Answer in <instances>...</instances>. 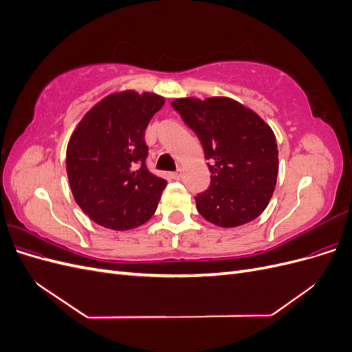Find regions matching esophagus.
Here are the masks:
<instances>
[{"label": "esophagus", "instance_id": "obj_1", "mask_svg": "<svg viewBox=\"0 0 352 352\" xmlns=\"http://www.w3.org/2000/svg\"><path fill=\"white\" fill-rule=\"evenodd\" d=\"M182 175H184V170H182V168H177L176 172H173V173H172V177H173V179H176V180H179L180 177H182Z\"/></svg>", "mask_w": 352, "mask_h": 352}]
</instances>
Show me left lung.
<instances>
[{"instance_id": "left-lung-1", "label": "left lung", "mask_w": 352, "mask_h": 352, "mask_svg": "<svg viewBox=\"0 0 352 352\" xmlns=\"http://www.w3.org/2000/svg\"><path fill=\"white\" fill-rule=\"evenodd\" d=\"M172 107L197 133L210 160V188L195 197L199 214L220 228L257 219L278 180L279 151L272 127L226 97L177 98Z\"/></svg>"}]
</instances>
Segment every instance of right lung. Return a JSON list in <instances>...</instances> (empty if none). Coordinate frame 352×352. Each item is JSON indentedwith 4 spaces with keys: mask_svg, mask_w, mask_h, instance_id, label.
<instances>
[{
    "mask_svg": "<svg viewBox=\"0 0 352 352\" xmlns=\"http://www.w3.org/2000/svg\"><path fill=\"white\" fill-rule=\"evenodd\" d=\"M162 95L114 92L83 116L72 133L66 168L74 201L97 225L129 230L157 210L167 182L146 168L145 129Z\"/></svg>",
    "mask_w": 352,
    "mask_h": 352,
    "instance_id": "obj_1",
    "label": "right lung"
}]
</instances>
